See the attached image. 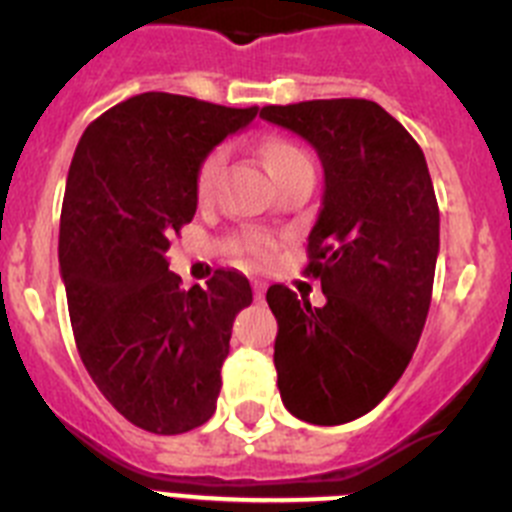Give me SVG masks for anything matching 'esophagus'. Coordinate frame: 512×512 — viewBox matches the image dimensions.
<instances>
[{
  "label": "esophagus",
  "instance_id": "obj_1",
  "mask_svg": "<svg viewBox=\"0 0 512 512\" xmlns=\"http://www.w3.org/2000/svg\"><path fill=\"white\" fill-rule=\"evenodd\" d=\"M264 295H266V284L253 282V297H256V300H264Z\"/></svg>",
  "mask_w": 512,
  "mask_h": 512
}]
</instances>
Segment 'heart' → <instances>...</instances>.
<instances>
[{"instance_id":"1","label":"heart","mask_w":512,"mask_h":512,"mask_svg":"<svg viewBox=\"0 0 512 512\" xmlns=\"http://www.w3.org/2000/svg\"><path fill=\"white\" fill-rule=\"evenodd\" d=\"M223 161H225V153L217 148V151H212L210 156L202 161L200 169H197V197H200V200L210 197L212 187H215L217 182V174H220V169H223ZM264 161L266 166H269L271 176L279 179L284 171H289L297 164H305V161H310V158H307L295 143H289V140H269V143L264 146ZM271 248H274V241H271L269 235L264 233L241 235V251H246L251 259L264 261L271 253Z\"/></svg>"}]
</instances>
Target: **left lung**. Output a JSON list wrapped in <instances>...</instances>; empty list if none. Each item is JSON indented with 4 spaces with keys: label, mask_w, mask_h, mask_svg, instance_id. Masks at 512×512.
Segmentation results:
<instances>
[{
    "label": "left lung",
    "mask_w": 512,
    "mask_h": 512,
    "mask_svg": "<svg viewBox=\"0 0 512 512\" xmlns=\"http://www.w3.org/2000/svg\"><path fill=\"white\" fill-rule=\"evenodd\" d=\"M261 117L305 138L325 171L305 269L325 305L284 284L266 292L279 395L305 423L341 425L377 408L413 359L436 274V192L415 138L377 102L269 104Z\"/></svg>",
    "instance_id": "8db88e82"
}]
</instances>
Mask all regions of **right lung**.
I'll list each match as a JSON object with an SVG mask.
<instances>
[{"instance_id":"1","label":"right lung","mask_w":512,"mask_h":512,"mask_svg":"<svg viewBox=\"0 0 512 512\" xmlns=\"http://www.w3.org/2000/svg\"><path fill=\"white\" fill-rule=\"evenodd\" d=\"M256 112L146 92L99 115L76 146L58 235L76 348L112 408L148 433H187L215 413L251 284L217 269L207 287L182 289L166 251L197 212L207 153Z\"/></svg>"}]
</instances>
